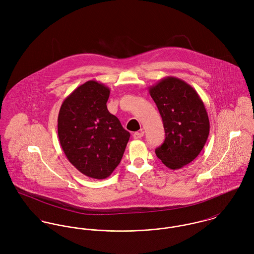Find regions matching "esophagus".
Wrapping results in <instances>:
<instances>
[{"label":"esophagus","instance_id":"esophagus-1","mask_svg":"<svg viewBox=\"0 0 254 254\" xmlns=\"http://www.w3.org/2000/svg\"><path fill=\"white\" fill-rule=\"evenodd\" d=\"M144 136V132L143 131H139V132H135L133 134V138L134 139H141Z\"/></svg>","mask_w":254,"mask_h":254}]
</instances>
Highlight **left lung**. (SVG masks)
Here are the masks:
<instances>
[{"label":"left lung","instance_id":"left-lung-1","mask_svg":"<svg viewBox=\"0 0 254 254\" xmlns=\"http://www.w3.org/2000/svg\"><path fill=\"white\" fill-rule=\"evenodd\" d=\"M163 121L165 140L156 156L172 169L190 163L202 150L209 135V119L196 91L176 77H166L149 88Z\"/></svg>","mask_w":254,"mask_h":254}]
</instances>
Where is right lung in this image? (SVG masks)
Wrapping results in <instances>:
<instances>
[{
  "mask_svg": "<svg viewBox=\"0 0 254 254\" xmlns=\"http://www.w3.org/2000/svg\"><path fill=\"white\" fill-rule=\"evenodd\" d=\"M109 87L90 80L64 101L58 117L60 143L82 174L106 179L120 163L130 133L108 110Z\"/></svg>",
  "mask_w": 254,
  "mask_h": 254,
  "instance_id": "obj_1",
  "label": "right lung"
}]
</instances>
